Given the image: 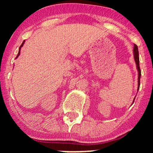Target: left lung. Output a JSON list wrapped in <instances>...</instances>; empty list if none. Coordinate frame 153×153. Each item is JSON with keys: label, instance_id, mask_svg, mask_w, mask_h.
I'll use <instances>...</instances> for the list:
<instances>
[{"label": "left lung", "instance_id": "1", "mask_svg": "<svg viewBox=\"0 0 153 153\" xmlns=\"http://www.w3.org/2000/svg\"><path fill=\"white\" fill-rule=\"evenodd\" d=\"M134 60L137 64V68L138 70V73H139V77H138V91L139 89L140 86V78H141V70H140L139 67V50H138L137 45H134ZM135 98L134 99V102Z\"/></svg>", "mask_w": 153, "mask_h": 153}]
</instances>
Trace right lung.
I'll return each mask as SVG.
<instances>
[{"label": "right lung", "instance_id": "1", "mask_svg": "<svg viewBox=\"0 0 153 153\" xmlns=\"http://www.w3.org/2000/svg\"><path fill=\"white\" fill-rule=\"evenodd\" d=\"M24 42H25V40H24V42H23V43L22 44V45H21V46H20V47H19V53H18V55H17V56H16V58H17L19 56V54H20V49H21V48H22V46H23V45H24Z\"/></svg>", "mask_w": 153, "mask_h": 153}]
</instances>
